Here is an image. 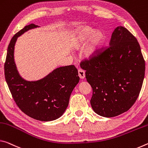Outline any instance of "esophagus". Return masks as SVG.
I'll use <instances>...</instances> for the list:
<instances>
[{
  "mask_svg": "<svg viewBox=\"0 0 148 148\" xmlns=\"http://www.w3.org/2000/svg\"><path fill=\"white\" fill-rule=\"evenodd\" d=\"M78 73H79V77L81 79H83L84 77H85V72H84V70L82 69H79L78 70Z\"/></svg>",
  "mask_w": 148,
  "mask_h": 148,
  "instance_id": "obj_1",
  "label": "esophagus"
}]
</instances>
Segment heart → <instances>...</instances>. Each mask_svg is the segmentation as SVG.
<instances>
[{
  "label": "heart",
  "instance_id": "obj_1",
  "mask_svg": "<svg viewBox=\"0 0 148 148\" xmlns=\"http://www.w3.org/2000/svg\"><path fill=\"white\" fill-rule=\"evenodd\" d=\"M106 38L105 33L102 31H96L90 26L84 25L79 27L74 31L72 35L71 45L74 49L79 50L89 40L86 55L88 58H94L103 47Z\"/></svg>",
  "mask_w": 148,
  "mask_h": 148
}]
</instances>
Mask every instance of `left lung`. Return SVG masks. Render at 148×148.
I'll use <instances>...</instances> for the list:
<instances>
[{"label":"left lung","mask_w":148,"mask_h":148,"mask_svg":"<svg viewBox=\"0 0 148 148\" xmlns=\"http://www.w3.org/2000/svg\"><path fill=\"white\" fill-rule=\"evenodd\" d=\"M81 64L92 88L90 104L97 114L115 117L135 103L144 79L145 61L137 39L124 27L115 29L108 48Z\"/></svg>","instance_id":"left-lung-1"}]
</instances>
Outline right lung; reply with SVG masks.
<instances>
[{
  "label": "right lung",
  "instance_id": "right-lung-1",
  "mask_svg": "<svg viewBox=\"0 0 148 148\" xmlns=\"http://www.w3.org/2000/svg\"><path fill=\"white\" fill-rule=\"evenodd\" d=\"M38 27L34 23L26 25L12 38L4 64V75L19 108L36 120L50 121L57 119L64 113L72 91L79 83V77L73 65L58 67L36 81H27L19 75L14 58L17 38Z\"/></svg>",
  "mask_w": 148,
  "mask_h": 148
}]
</instances>
